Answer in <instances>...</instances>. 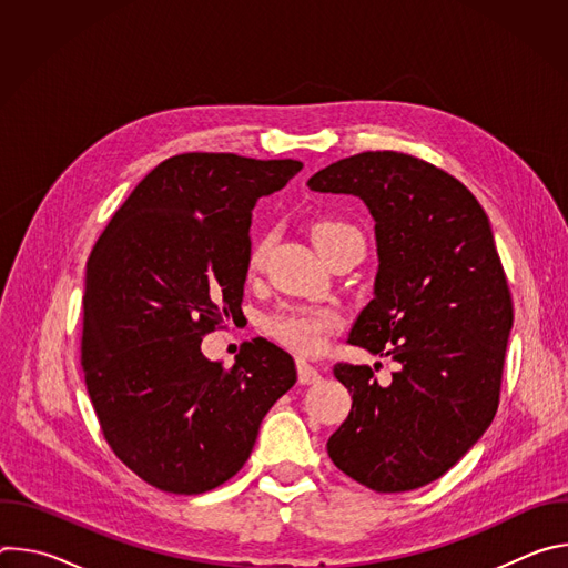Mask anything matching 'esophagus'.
<instances>
[{"label":"esophagus","mask_w":568,"mask_h":568,"mask_svg":"<svg viewBox=\"0 0 568 568\" xmlns=\"http://www.w3.org/2000/svg\"><path fill=\"white\" fill-rule=\"evenodd\" d=\"M296 373H298L301 384H316L321 379V373L305 359H296Z\"/></svg>","instance_id":"esophagus-1"}]
</instances>
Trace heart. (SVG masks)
I'll return each instance as SVG.
<instances>
[{"mask_svg":"<svg viewBox=\"0 0 568 568\" xmlns=\"http://www.w3.org/2000/svg\"><path fill=\"white\" fill-rule=\"evenodd\" d=\"M353 229L346 222L337 220H321L312 226V240L316 250L323 254L328 250L331 242ZM267 254V237H261L250 252L247 270L250 274L258 272ZM342 326V314L333 307L321 305H303V303H287L278 310L270 312L263 321V328L270 339L281 344L283 348L298 353V355H314L326 348L331 335Z\"/></svg>","mask_w":568,"mask_h":568,"instance_id":"b5f03b06","label":"heart"}]
</instances>
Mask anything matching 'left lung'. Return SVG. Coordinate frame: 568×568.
Segmentation results:
<instances>
[{
    "label": "left lung",
    "instance_id": "1",
    "mask_svg": "<svg viewBox=\"0 0 568 568\" xmlns=\"http://www.w3.org/2000/svg\"><path fill=\"white\" fill-rule=\"evenodd\" d=\"M307 186L355 195L373 215V298L348 342L399 364L388 386L371 366H335L353 407L328 454L375 493L423 488L476 445L499 407L513 301L490 220L456 178L393 150L335 161Z\"/></svg>",
    "mask_w": 568,
    "mask_h": 568
}]
</instances>
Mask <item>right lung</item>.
<instances>
[{
	"label": "right lung",
	"instance_id": "obj_1",
	"mask_svg": "<svg viewBox=\"0 0 568 568\" xmlns=\"http://www.w3.org/2000/svg\"><path fill=\"white\" fill-rule=\"evenodd\" d=\"M294 159L186 152L150 171L88 261L83 371L114 454L173 495L217 488L247 463L263 418L296 382L290 353L258 337L231 368L202 337L240 312L258 197Z\"/></svg>",
	"mask_w": 568,
	"mask_h": 568
}]
</instances>
